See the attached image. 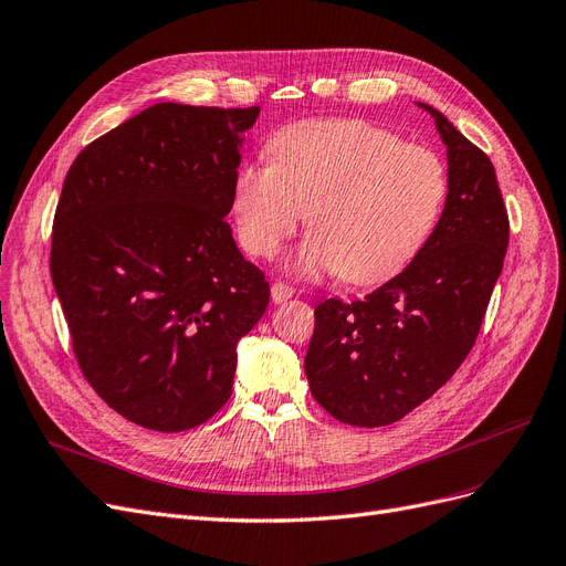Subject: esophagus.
Returning a JSON list of instances; mask_svg holds the SVG:
<instances>
[{"mask_svg":"<svg viewBox=\"0 0 566 566\" xmlns=\"http://www.w3.org/2000/svg\"><path fill=\"white\" fill-rule=\"evenodd\" d=\"M293 295H295V287H293V285H287V283H283V281L271 283V300L276 302V304L287 302Z\"/></svg>","mask_w":566,"mask_h":566,"instance_id":"34e87169","label":"esophagus"}]
</instances>
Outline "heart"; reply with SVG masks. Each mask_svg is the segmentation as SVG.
Wrapping results in <instances>:
<instances>
[{
  "instance_id": "obj_1",
  "label": "heart",
  "mask_w": 566,
  "mask_h": 566,
  "mask_svg": "<svg viewBox=\"0 0 566 566\" xmlns=\"http://www.w3.org/2000/svg\"><path fill=\"white\" fill-rule=\"evenodd\" d=\"M269 148L271 160L245 163L233 177L235 233L252 256H271L306 210L312 231L285 256V271L304 281L394 276L416 260L449 196L432 148L361 119L285 127Z\"/></svg>"
}]
</instances>
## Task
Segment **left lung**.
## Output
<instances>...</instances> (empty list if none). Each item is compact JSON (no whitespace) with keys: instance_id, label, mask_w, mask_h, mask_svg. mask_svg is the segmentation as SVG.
<instances>
[{"instance_id":"left-lung-1","label":"left lung","mask_w":566,"mask_h":566,"mask_svg":"<svg viewBox=\"0 0 566 566\" xmlns=\"http://www.w3.org/2000/svg\"><path fill=\"white\" fill-rule=\"evenodd\" d=\"M418 106L447 144L443 212L399 276L366 300L316 306L304 358L314 399L354 427L397 422L449 382L474 347L507 250V210L489 156L437 108Z\"/></svg>"}]
</instances>
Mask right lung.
<instances>
[{"mask_svg": "<svg viewBox=\"0 0 566 566\" xmlns=\"http://www.w3.org/2000/svg\"><path fill=\"white\" fill-rule=\"evenodd\" d=\"M260 108L156 104L71 165L51 281L82 375L156 432L210 420L231 397L238 339L269 304L229 221L243 134Z\"/></svg>", "mask_w": 566, "mask_h": 566, "instance_id": "1", "label": "right lung"}]
</instances>
